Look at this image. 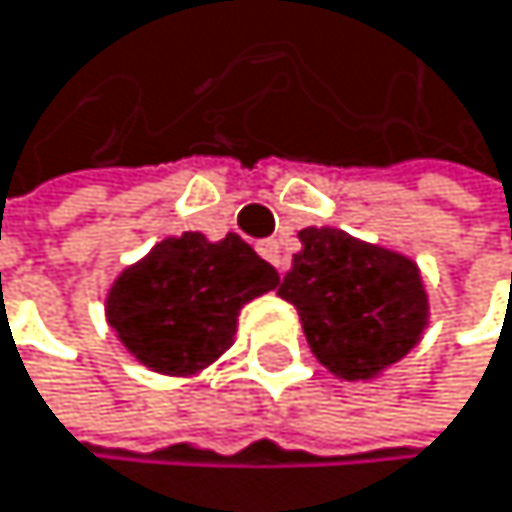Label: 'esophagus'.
<instances>
[{
    "label": "esophagus",
    "instance_id": "34e87169",
    "mask_svg": "<svg viewBox=\"0 0 512 512\" xmlns=\"http://www.w3.org/2000/svg\"><path fill=\"white\" fill-rule=\"evenodd\" d=\"M258 251H261V258H264V261H270L279 273H286V254H282V248H279V242H276V239L261 242V245H258Z\"/></svg>",
    "mask_w": 512,
    "mask_h": 512
}]
</instances>
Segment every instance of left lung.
I'll return each instance as SVG.
<instances>
[{
    "mask_svg": "<svg viewBox=\"0 0 512 512\" xmlns=\"http://www.w3.org/2000/svg\"><path fill=\"white\" fill-rule=\"evenodd\" d=\"M298 239L279 295L295 304L307 345L332 376L376 379L420 345L429 295L416 261L335 226H307Z\"/></svg>",
    "mask_w": 512,
    "mask_h": 512,
    "instance_id": "8db88e82",
    "label": "left lung"
}]
</instances>
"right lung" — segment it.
<instances>
[{
  "instance_id": "right-lung-1",
  "label": "right lung",
  "mask_w": 512,
  "mask_h": 512,
  "mask_svg": "<svg viewBox=\"0 0 512 512\" xmlns=\"http://www.w3.org/2000/svg\"><path fill=\"white\" fill-rule=\"evenodd\" d=\"M276 286L279 273L236 233L220 242L183 233L120 270L105 317L142 367L195 376L233 345L242 307Z\"/></svg>"
}]
</instances>
